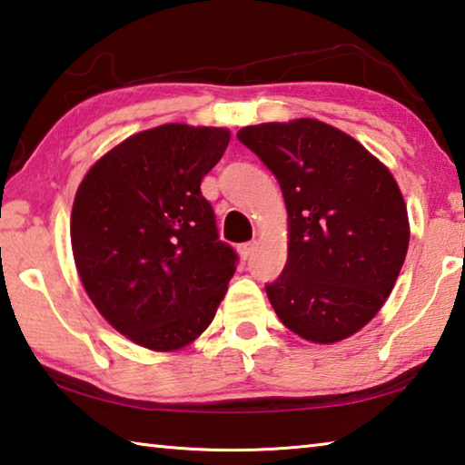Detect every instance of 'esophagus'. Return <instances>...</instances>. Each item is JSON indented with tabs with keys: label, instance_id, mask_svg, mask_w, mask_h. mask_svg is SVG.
<instances>
[{
	"label": "esophagus",
	"instance_id": "1",
	"mask_svg": "<svg viewBox=\"0 0 465 465\" xmlns=\"http://www.w3.org/2000/svg\"><path fill=\"white\" fill-rule=\"evenodd\" d=\"M257 245L259 242L257 241H249V242H242V245L239 247V253H241V257L242 259H249L251 255L255 253V249H257Z\"/></svg>",
	"mask_w": 465,
	"mask_h": 465
}]
</instances>
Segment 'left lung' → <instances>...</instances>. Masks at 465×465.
<instances>
[{
	"mask_svg": "<svg viewBox=\"0 0 465 465\" xmlns=\"http://www.w3.org/2000/svg\"><path fill=\"white\" fill-rule=\"evenodd\" d=\"M280 182L288 262L265 292L286 327L337 343L384 306L409 249V214L386 165L339 128L312 118L239 130Z\"/></svg>",
	"mask_w": 465,
	"mask_h": 465,
	"instance_id": "left-lung-1",
	"label": "left lung"
}]
</instances>
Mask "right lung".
Segmentation results:
<instances>
[{
    "mask_svg": "<svg viewBox=\"0 0 465 465\" xmlns=\"http://www.w3.org/2000/svg\"><path fill=\"white\" fill-rule=\"evenodd\" d=\"M226 128L163 124L114 146L87 171L71 212L81 283L122 335L175 351L208 329L239 257L218 239L203 175Z\"/></svg>",
    "mask_w": 465,
    "mask_h": 465,
    "instance_id": "right-lung-1",
    "label": "right lung"
}]
</instances>
